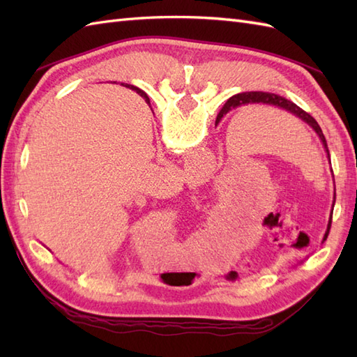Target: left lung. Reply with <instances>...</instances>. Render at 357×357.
Returning <instances> with one entry per match:
<instances>
[{
  "label": "left lung",
  "mask_w": 357,
  "mask_h": 357,
  "mask_svg": "<svg viewBox=\"0 0 357 357\" xmlns=\"http://www.w3.org/2000/svg\"><path fill=\"white\" fill-rule=\"evenodd\" d=\"M248 104H270V105H276V107L282 109V110H287L290 112L291 115H294L296 118H299L301 121H304L305 124H308L310 127L313 128V130L317 133V136H319V139L322 141L324 144V149L325 151H327L328 155V159H330V151H328V146H327V141H325V136L321 130L319 124L316 123V119L308 115L307 112L302 110L301 107H298V105L293 104L291 101L285 100L284 96H279V95H275V93H264V92H248V93H238L231 96L230 100H227V102L224 104V107L221 109V112L218 113V118H216V123L218 121H221V118L224 115H227L231 109H238V107H242V105H248ZM331 164V162H330ZM330 227H331V219L328 221V227H327V231H325V236H324V241L327 239L328 233H330Z\"/></svg>",
  "instance_id": "left-lung-1"
}]
</instances>
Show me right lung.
<instances>
[{"label": "right lung", "instance_id": "right-lung-1", "mask_svg": "<svg viewBox=\"0 0 357 357\" xmlns=\"http://www.w3.org/2000/svg\"><path fill=\"white\" fill-rule=\"evenodd\" d=\"M132 89H135V90H136V92H138V93H139V95H141V96H144V98H146V101H147V102H149V104H150V100H149V98H147V95H146V93H144V92H142V90H139V89H138V87H135V86H132Z\"/></svg>", "mask_w": 357, "mask_h": 357}]
</instances>
